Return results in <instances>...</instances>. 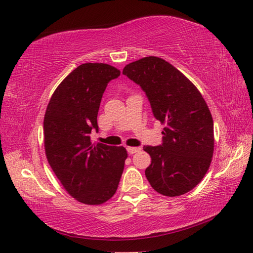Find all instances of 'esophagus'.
Returning <instances> with one entry per match:
<instances>
[{"label": "esophagus", "mask_w": 253, "mask_h": 253, "mask_svg": "<svg viewBox=\"0 0 253 253\" xmlns=\"http://www.w3.org/2000/svg\"><path fill=\"white\" fill-rule=\"evenodd\" d=\"M126 149H127V151L129 154H133V153H136V152L140 151V150H141V148H139V147H127Z\"/></svg>", "instance_id": "obj_1"}]
</instances>
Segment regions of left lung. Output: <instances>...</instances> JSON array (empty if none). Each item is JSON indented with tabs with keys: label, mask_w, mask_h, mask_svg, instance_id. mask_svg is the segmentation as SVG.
<instances>
[{
	"label": "left lung",
	"mask_w": 253,
	"mask_h": 253,
	"mask_svg": "<svg viewBox=\"0 0 253 253\" xmlns=\"http://www.w3.org/2000/svg\"><path fill=\"white\" fill-rule=\"evenodd\" d=\"M123 74L141 87L154 117L165 124L163 143L144 146L151 157L146 177L155 191L177 197L193 189L211 164L213 120L197 87L171 64L158 56L129 63Z\"/></svg>",
	"instance_id": "left-lung-1"
}]
</instances>
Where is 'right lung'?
<instances>
[{"label":"right lung","instance_id":"1","mask_svg":"<svg viewBox=\"0 0 253 253\" xmlns=\"http://www.w3.org/2000/svg\"><path fill=\"white\" fill-rule=\"evenodd\" d=\"M121 75L104 63H84L58 84L47 104L44 149L51 169L77 201L99 206L115 195L127 159L124 147L91 142L107 84Z\"/></svg>","mask_w":253,"mask_h":253}]
</instances>
